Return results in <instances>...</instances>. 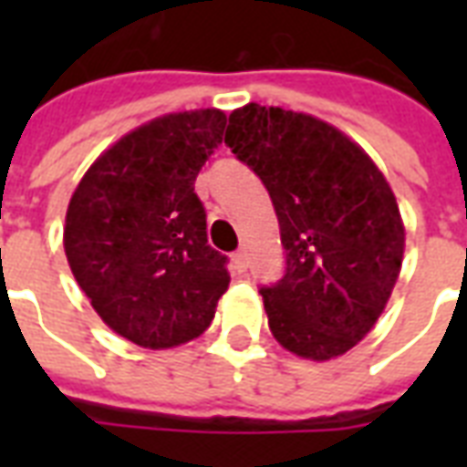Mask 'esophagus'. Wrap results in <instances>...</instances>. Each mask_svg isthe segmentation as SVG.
I'll return each instance as SVG.
<instances>
[{"label":"esophagus","mask_w":467,"mask_h":467,"mask_svg":"<svg viewBox=\"0 0 467 467\" xmlns=\"http://www.w3.org/2000/svg\"><path fill=\"white\" fill-rule=\"evenodd\" d=\"M233 264L237 271H247L249 269V259H247V252L240 249V252H234L233 254Z\"/></svg>","instance_id":"34e87169"}]
</instances>
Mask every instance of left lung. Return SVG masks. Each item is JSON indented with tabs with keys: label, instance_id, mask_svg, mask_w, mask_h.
<instances>
[{
	"label": "left lung",
	"instance_id": "obj_1",
	"mask_svg": "<svg viewBox=\"0 0 467 467\" xmlns=\"http://www.w3.org/2000/svg\"><path fill=\"white\" fill-rule=\"evenodd\" d=\"M225 145L262 179L281 227L284 276L259 288L271 334L312 361L347 354L402 266L405 227L385 176L337 128L276 106L230 113Z\"/></svg>",
	"mask_w": 467,
	"mask_h": 467
}]
</instances>
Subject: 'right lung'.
<instances>
[{
  "label": "right lung",
  "mask_w": 467,
  "mask_h": 467,
  "mask_svg": "<svg viewBox=\"0 0 467 467\" xmlns=\"http://www.w3.org/2000/svg\"><path fill=\"white\" fill-rule=\"evenodd\" d=\"M218 109L169 113L106 150L65 218V254L99 317L138 347L203 334L227 291V256L208 244L198 171L225 130Z\"/></svg>",
  "instance_id": "1"
}]
</instances>
